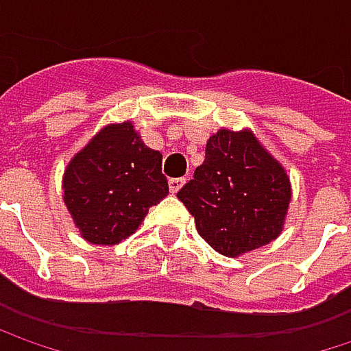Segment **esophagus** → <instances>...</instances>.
Wrapping results in <instances>:
<instances>
[{
	"instance_id": "esophagus-1",
	"label": "esophagus",
	"mask_w": 351,
	"mask_h": 351,
	"mask_svg": "<svg viewBox=\"0 0 351 351\" xmlns=\"http://www.w3.org/2000/svg\"><path fill=\"white\" fill-rule=\"evenodd\" d=\"M182 184H184V178H171V180H169L171 193H178V191L182 189Z\"/></svg>"
}]
</instances>
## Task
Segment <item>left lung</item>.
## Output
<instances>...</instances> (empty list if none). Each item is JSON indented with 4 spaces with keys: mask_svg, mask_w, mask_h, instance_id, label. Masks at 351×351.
I'll use <instances>...</instances> for the list:
<instances>
[{
    "mask_svg": "<svg viewBox=\"0 0 351 351\" xmlns=\"http://www.w3.org/2000/svg\"><path fill=\"white\" fill-rule=\"evenodd\" d=\"M176 197L207 244L238 258L282 234L293 189L285 167L252 130L221 128L209 136L203 165Z\"/></svg>",
    "mask_w": 351,
    "mask_h": 351,
    "instance_id": "1",
    "label": "left lung"
}]
</instances>
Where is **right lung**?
<instances>
[{"label": "right lung", "instance_id": "obj_1", "mask_svg": "<svg viewBox=\"0 0 351 351\" xmlns=\"http://www.w3.org/2000/svg\"><path fill=\"white\" fill-rule=\"evenodd\" d=\"M167 195L162 154L142 142L132 121L104 125L62 175V201L89 244H119Z\"/></svg>", "mask_w": 351, "mask_h": 351}]
</instances>
